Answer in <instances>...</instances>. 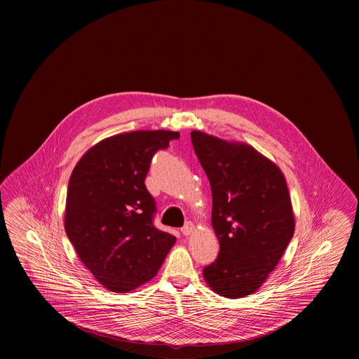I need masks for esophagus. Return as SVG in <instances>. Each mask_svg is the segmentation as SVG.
<instances>
[{"label": "esophagus", "instance_id": "obj_1", "mask_svg": "<svg viewBox=\"0 0 359 359\" xmlns=\"http://www.w3.org/2000/svg\"><path fill=\"white\" fill-rule=\"evenodd\" d=\"M195 230V224L192 222H187L182 227V233L183 236H189L192 231Z\"/></svg>", "mask_w": 359, "mask_h": 359}]
</instances>
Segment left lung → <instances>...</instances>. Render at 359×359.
<instances>
[{
    "label": "left lung",
    "mask_w": 359,
    "mask_h": 359,
    "mask_svg": "<svg viewBox=\"0 0 359 359\" xmlns=\"http://www.w3.org/2000/svg\"><path fill=\"white\" fill-rule=\"evenodd\" d=\"M212 194L219 255L205 266L208 287L229 299L256 292L277 266L294 231L285 177L248 144L191 132Z\"/></svg>",
    "instance_id": "1"
}]
</instances>
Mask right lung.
Here are the masks:
<instances>
[{"label": "right lung", "instance_id": "1", "mask_svg": "<svg viewBox=\"0 0 359 359\" xmlns=\"http://www.w3.org/2000/svg\"><path fill=\"white\" fill-rule=\"evenodd\" d=\"M179 132L138 130L102 140L69 177L65 227L86 268L106 290L129 292L154 278L176 237L154 226L145 187L154 154Z\"/></svg>", "mask_w": 359, "mask_h": 359}]
</instances>
